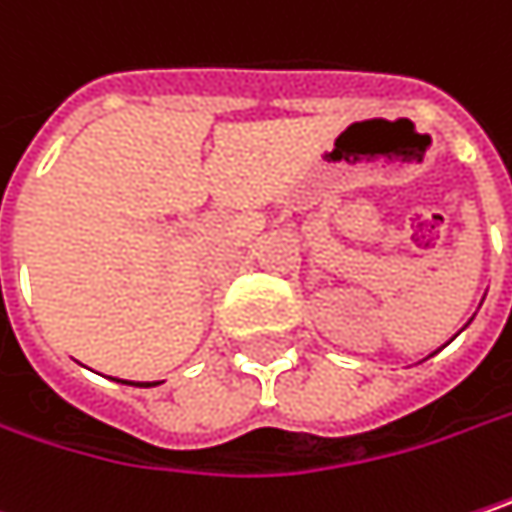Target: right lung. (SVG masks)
<instances>
[{"mask_svg":"<svg viewBox=\"0 0 512 512\" xmlns=\"http://www.w3.org/2000/svg\"><path fill=\"white\" fill-rule=\"evenodd\" d=\"M122 384H128V381H122ZM131 387H155V384H131Z\"/></svg>","mask_w":512,"mask_h":512,"instance_id":"right-lung-1","label":"right lung"}]
</instances>
